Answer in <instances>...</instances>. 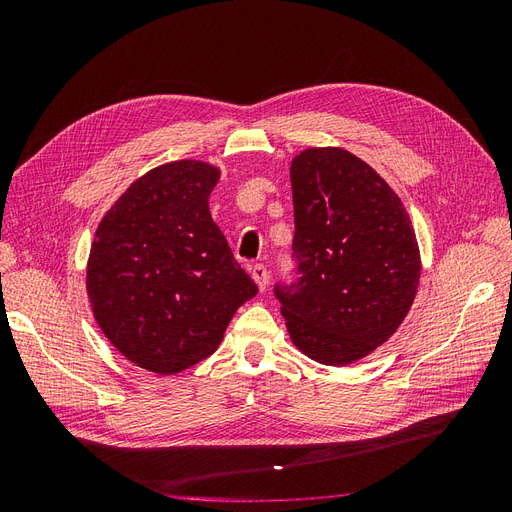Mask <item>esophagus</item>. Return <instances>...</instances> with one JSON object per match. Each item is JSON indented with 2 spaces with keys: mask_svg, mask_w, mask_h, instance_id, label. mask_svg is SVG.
I'll list each match as a JSON object with an SVG mask.
<instances>
[{
  "mask_svg": "<svg viewBox=\"0 0 512 512\" xmlns=\"http://www.w3.org/2000/svg\"><path fill=\"white\" fill-rule=\"evenodd\" d=\"M250 273H252V280L256 282L258 290H260V292H265V288H267V282H269V273H267V267H265V265H254V267L250 269Z\"/></svg>",
  "mask_w": 512,
  "mask_h": 512,
  "instance_id": "obj_1",
  "label": "esophagus"
}]
</instances>
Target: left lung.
<instances>
[{
	"label": "left lung",
	"instance_id": "obj_1",
	"mask_svg": "<svg viewBox=\"0 0 512 512\" xmlns=\"http://www.w3.org/2000/svg\"><path fill=\"white\" fill-rule=\"evenodd\" d=\"M290 183L301 277L275 294L294 348L346 367L406 320L421 282L418 241L391 185L342 147L297 153Z\"/></svg>",
	"mask_w": 512,
	"mask_h": 512
}]
</instances>
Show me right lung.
Returning <instances> with one entry per match:
<instances>
[{
	"label": "right lung",
	"mask_w": 512,
	"mask_h": 512,
	"mask_svg": "<svg viewBox=\"0 0 512 512\" xmlns=\"http://www.w3.org/2000/svg\"><path fill=\"white\" fill-rule=\"evenodd\" d=\"M220 175L203 160L151 168L104 213L91 243L85 284L98 327L153 374L207 359L258 292L209 213Z\"/></svg>",
	"instance_id": "add662e5"
}]
</instances>
